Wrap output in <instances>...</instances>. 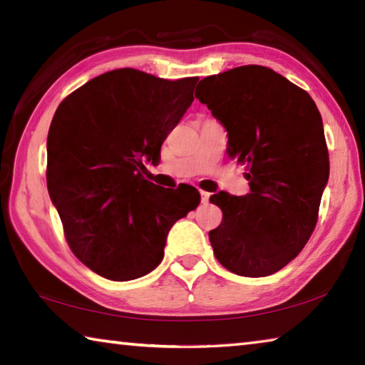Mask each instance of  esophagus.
Returning <instances> with one entry per match:
<instances>
[{
    "label": "esophagus",
    "mask_w": 365,
    "mask_h": 365,
    "mask_svg": "<svg viewBox=\"0 0 365 365\" xmlns=\"http://www.w3.org/2000/svg\"><path fill=\"white\" fill-rule=\"evenodd\" d=\"M209 197H211V193H207V191H201V202H202V205H207Z\"/></svg>",
    "instance_id": "obj_1"
}]
</instances>
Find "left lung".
I'll use <instances>...</instances> for the list:
<instances>
[{
  "label": "left lung",
  "instance_id": "obj_1",
  "mask_svg": "<svg viewBox=\"0 0 365 365\" xmlns=\"http://www.w3.org/2000/svg\"><path fill=\"white\" fill-rule=\"evenodd\" d=\"M195 98L227 130V154L250 193L219 191L222 224L209 232L217 261L242 277L275 274L299 255L317 224L330 163L324 123L304 90L262 66L202 78Z\"/></svg>",
  "mask_w": 365,
  "mask_h": 365
}]
</instances>
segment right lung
I'll return each instance as SVG.
<instances>
[{
    "label": "right lung",
    "instance_id": "obj_1",
    "mask_svg": "<svg viewBox=\"0 0 365 365\" xmlns=\"http://www.w3.org/2000/svg\"><path fill=\"white\" fill-rule=\"evenodd\" d=\"M197 77L165 80L135 69L91 78L59 104L48 132V193L80 261L127 282L164 257L169 230L197 207L193 187L146 180L160 146L193 103Z\"/></svg>",
    "mask_w": 365,
    "mask_h": 365
}]
</instances>
